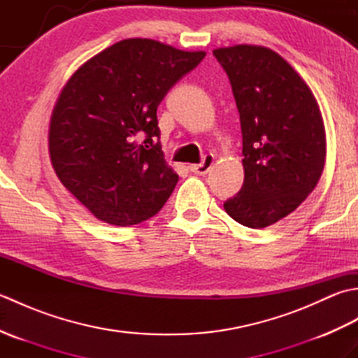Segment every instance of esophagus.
<instances>
[{
	"label": "esophagus",
	"instance_id": "1",
	"mask_svg": "<svg viewBox=\"0 0 358 358\" xmlns=\"http://www.w3.org/2000/svg\"><path fill=\"white\" fill-rule=\"evenodd\" d=\"M212 164H214V157L204 155L203 162L200 164H191V166H189V169H191V172H194L196 175H204V173L209 172Z\"/></svg>",
	"mask_w": 358,
	"mask_h": 358
}]
</instances>
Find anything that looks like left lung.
Segmentation results:
<instances>
[{
	"mask_svg": "<svg viewBox=\"0 0 358 358\" xmlns=\"http://www.w3.org/2000/svg\"><path fill=\"white\" fill-rule=\"evenodd\" d=\"M231 86L243 135L245 181L224 210L262 229L291 214L314 191L326 134L313 90L277 52L237 44L214 50Z\"/></svg>",
	"mask_w": 358,
	"mask_h": 358,
	"instance_id": "left-lung-1",
	"label": "left lung"
}]
</instances>
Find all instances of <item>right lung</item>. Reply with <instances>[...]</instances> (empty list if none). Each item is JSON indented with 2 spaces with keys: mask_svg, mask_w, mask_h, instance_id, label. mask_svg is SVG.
Wrapping results in <instances>:
<instances>
[{
  "mask_svg": "<svg viewBox=\"0 0 358 358\" xmlns=\"http://www.w3.org/2000/svg\"><path fill=\"white\" fill-rule=\"evenodd\" d=\"M204 57L203 50L129 38L90 58L66 83L50 117V162L98 220L131 226L164 206L178 175L164 159L157 108Z\"/></svg>",
  "mask_w": 358,
  "mask_h": 358,
  "instance_id": "right-lung-1",
  "label": "right lung"
}]
</instances>
